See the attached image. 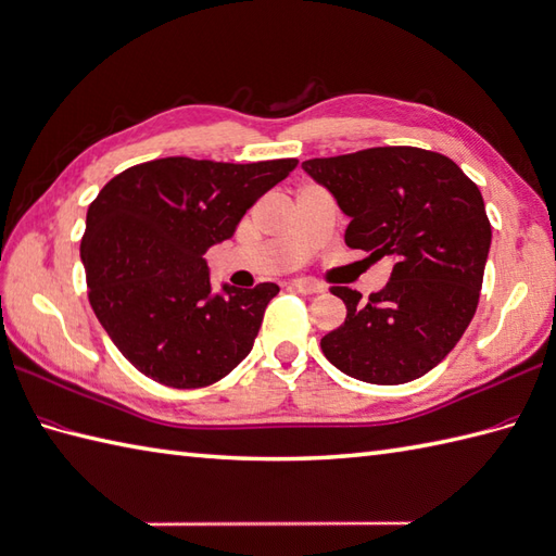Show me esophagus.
<instances>
[{
    "instance_id": "obj_1",
    "label": "esophagus",
    "mask_w": 556,
    "mask_h": 556,
    "mask_svg": "<svg viewBox=\"0 0 556 556\" xmlns=\"http://www.w3.org/2000/svg\"><path fill=\"white\" fill-rule=\"evenodd\" d=\"M289 287L293 291H301V293H319L321 291V283L309 281V279H293V281H289Z\"/></svg>"
}]
</instances>
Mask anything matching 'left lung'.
Listing matches in <instances>:
<instances>
[{
	"instance_id": "8db88e82",
	"label": "left lung",
	"mask_w": 556,
	"mask_h": 556,
	"mask_svg": "<svg viewBox=\"0 0 556 556\" xmlns=\"http://www.w3.org/2000/svg\"><path fill=\"white\" fill-rule=\"evenodd\" d=\"M303 170L351 219L348 247L393 263L389 283L367 303L348 287L331 289L348 315L321 351L367 383L424 377L457 345L479 305L493 239L479 187L455 161L417 147L313 159Z\"/></svg>"
}]
</instances>
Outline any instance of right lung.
<instances>
[{
  "instance_id": "add662e5",
  "label": "right lung",
  "mask_w": 556,
  "mask_h": 556,
  "mask_svg": "<svg viewBox=\"0 0 556 556\" xmlns=\"http://www.w3.org/2000/svg\"><path fill=\"white\" fill-rule=\"evenodd\" d=\"M295 165L159 159L115 175L89 205L80 243L89 303L149 379L201 389L251 353L279 287L213 291L203 255L235 237L251 205Z\"/></svg>"
}]
</instances>
